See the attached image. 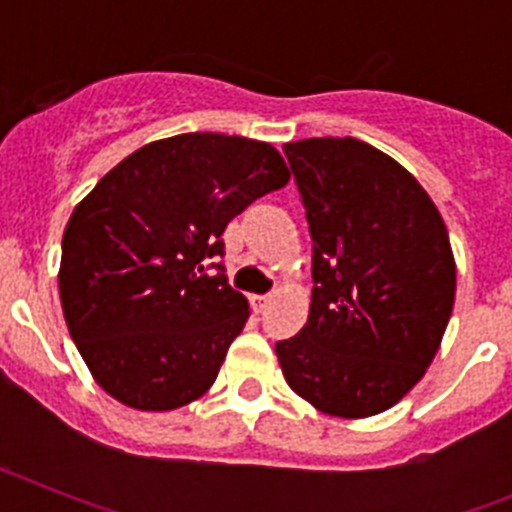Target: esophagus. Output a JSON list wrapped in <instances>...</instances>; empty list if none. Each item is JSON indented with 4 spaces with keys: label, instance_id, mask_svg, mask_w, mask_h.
Here are the masks:
<instances>
[{
    "label": "esophagus",
    "instance_id": "1",
    "mask_svg": "<svg viewBox=\"0 0 512 512\" xmlns=\"http://www.w3.org/2000/svg\"><path fill=\"white\" fill-rule=\"evenodd\" d=\"M269 302H271L269 295H253L251 297V305H253V310H256V312H264Z\"/></svg>",
    "mask_w": 512,
    "mask_h": 512
}]
</instances>
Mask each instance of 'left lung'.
<instances>
[{"label": "left lung", "instance_id": "obj_1", "mask_svg": "<svg viewBox=\"0 0 512 512\" xmlns=\"http://www.w3.org/2000/svg\"><path fill=\"white\" fill-rule=\"evenodd\" d=\"M312 238L305 328L277 343L287 384L320 413L369 418L431 366L456 295L441 212L408 169L356 138L284 146Z\"/></svg>", "mask_w": 512, "mask_h": 512}]
</instances>
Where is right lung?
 <instances>
[{
    "instance_id": "obj_1",
    "label": "right lung",
    "mask_w": 512,
    "mask_h": 512,
    "mask_svg": "<svg viewBox=\"0 0 512 512\" xmlns=\"http://www.w3.org/2000/svg\"><path fill=\"white\" fill-rule=\"evenodd\" d=\"M289 171L261 140L184 133L153 140L74 207L61 243L63 318L107 395L135 410L182 408L217 379L248 300L212 264L223 230Z\"/></svg>"
}]
</instances>
